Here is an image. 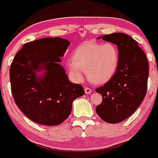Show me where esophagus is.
Listing matches in <instances>:
<instances>
[{
    "label": "esophagus",
    "mask_w": 158,
    "mask_h": 158,
    "mask_svg": "<svg viewBox=\"0 0 158 158\" xmlns=\"http://www.w3.org/2000/svg\"><path fill=\"white\" fill-rule=\"evenodd\" d=\"M85 94H90L91 93V89L89 87H85Z\"/></svg>",
    "instance_id": "34e87169"
}]
</instances>
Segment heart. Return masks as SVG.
<instances>
[{"instance_id": "heart-1", "label": "heart", "mask_w": 158, "mask_h": 158, "mask_svg": "<svg viewBox=\"0 0 158 158\" xmlns=\"http://www.w3.org/2000/svg\"><path fill=\"white\" fill-rule=\"evenodd\" d=\"M119 59V50L115 44L90 41L73 50V62L69 64V69L77 80L82 79V70H85L87 77L91 82L103 84L115 74Z\"/></svg>"}]
</instances>
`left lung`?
Masks as SVG:
<instances>
[{
    "label": "left lung",
    "instance_id": "obj_1",
    "mask_svg": "<svg viewBox=\"0 0 158 158\" xmlns=\"http://www.w3.org/2000/svg\"><path fill=\"white\" fill-rule=\"evenodd\" d=\"M103 40L117 45L120 59L113 77L95 89L103 98L96 113L104 122L119 123L135 112L146 95L148 63L137 41L127 34L104 35Z\"/></svg>",
    "mask_w": 158,
    "mask_h": 158
}]
</instances>
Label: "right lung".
<instances>
[{"mask_svg": "<svg viewBox=\"0 0 158 158\" xmlns=\"http://www.w3.org/2000/svg\"><path fill=\"white\" fill-rule=\"evenodd\" d=\"M70 42L45 37L27 42L14 58L10 69L11 92L16 105L32 122L57 126L69 117L73 101L85 90L73 84L59 64ZM45 70L42 77L36 72Z\"/></svg>", "mask_w": 158, "mask_h": 158, "instance_id": "obj_1", "label": "right lung"}]
</instances>
